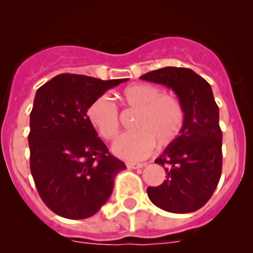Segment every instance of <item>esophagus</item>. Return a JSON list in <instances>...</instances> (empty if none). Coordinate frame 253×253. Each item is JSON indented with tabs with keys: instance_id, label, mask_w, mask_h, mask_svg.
I'll list each match as a JSON object with an SVG mask.
<instances>
[{
	"instance_id": "34e87169",
	"label": "esophagus",
	"mask_w": 253,
	"mask_h": 253,
	"mask_svg": "<svg viewBox=\"0 0 253 253\" xmlns=\"http://www.w3.org/2000/svg\"><path fill=\"white\" fill-rule=\"evenodd\" d=\"M143 167H145L144 163H127L128 169H141Z\"/></svg>"
}]
</instances>
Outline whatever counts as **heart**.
<instances>
[{
  "label": "heart",
  "mask_w": 253,
  "mask_h": 253,
  "mask_svg": "<svg viewBox=\"0 0 253 253\" xmlns=\"http://www.w3.org/2000/svg\"><path fill=\"white\" fill-rule=\"evenodd\" d=\"M120 99L124 105L137 110L133 125L137 131L122 134L112 145V152L122 159H143L152 153L155 139L160 145H167L182 129L185 121L182 104L171 94H160L159 88L153 84L126 86ZM86 119L106 141H111L119 133V111L106 95L91 101L86 109Z\"/></svg>",
  "instance_id": "1"
}]
</instances>
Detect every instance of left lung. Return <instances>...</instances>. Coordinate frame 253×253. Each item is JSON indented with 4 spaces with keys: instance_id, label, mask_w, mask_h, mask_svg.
<instances>
[{
    "instance_id": "obj_1",
    "label": "left lung",
    "mask_w": 253,
    "mask_h": 253,
    "mask_svg": "<svg viewBox=\"0 0 253 253\" xmlns=\"http://www.w3.org/2000/svg\"><path fill=\"white\" fill-rule=\"evenodd\" d=\"M139 78L172 89L185 112L178 136L155 159L165 169L167 180L157 187H148V197L170 213L198 211L215 191L223 164L219 108L211 85L183 67H164Z\"/></svg>"
}]
</instances>
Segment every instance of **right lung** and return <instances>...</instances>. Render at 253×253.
<instances>
[{"instance_id":"obj_1","label":"right lung","mask_w":253,"mask_h":253,"mask_svg":"<svg viewBox=\"0 0 253 253\" xmlns=\"http://www.w3.org/2000/svg\"><path fill=\"white\" fill-rule=\"evenodd\" d=\"M126 81L63 73L37 90L28 136L30 171L42 200L57 215H94L111 196L115 176L126 169L86 119L91 101Z\"/></svg>"}]
</instances>
